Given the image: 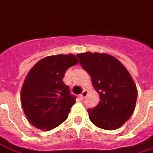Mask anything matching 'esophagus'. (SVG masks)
I'll return each mask as SVG.
<instances>
[{
  "label": "esophagus",
  "mask_w": 153,
  "mask_h": 153,
  "mask_svg": "<svg viewBox=\"0 0 153 153\" xmlns=\"http://www.w3.org/2000/svg\"><path fill=\"white\" fill-rule=\"evenodd\" d=\"M87 94H88V92L86 91V90H83L82 93V94L79 95V98L81 99V100H84L86 96H87Z\"/></svg>",
  "instance_id": "34e87169"
}]
</instances>
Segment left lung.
<instances>
[{"mask_svg":"<svg viewBox=\"0 0 153 153\" xmlns=\"http://www.w3.org/2000/svg\"><path fill=\"white\" fill-rule=\"evenodd\" d=\"M76 57L100 99L97 106L88 109L89 119L104 129L118 128L133 114L136 103L137 89L131 76L118 59L106 53H84Z\"/></svg>","mask_w":153,"mask_h":153,"instance_id":"8db88e82","label":"left lung"}]
</instances>
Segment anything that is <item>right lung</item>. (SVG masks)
Here are the masks:
<instances>
[{
  "label": "right lung",
  "instance_id": "add662e5",
  "mask_svg": "<svg viewBox=\"0 0 153 153\" xmlns=\"http://www.w3.org/2000/svg\"><path fill=\"white\" fill-rule=\"evenodd\" d=\"M77 63L72 54L48 56L28 73L21 103L28 120L36 128L51 130L66 120L76 97L62 80L68 68Z\"/></svg>",
  "mask_w": 153,
  "mask_h": 153
}]
</instances>
